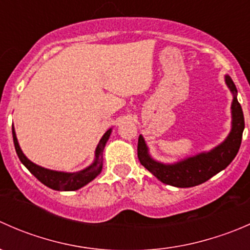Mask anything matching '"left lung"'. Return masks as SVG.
I'll list each match as a JSON object with an SVG mask.
<instances>
[{"label": "left lung", "instance_id": "8db88e82", "mask_svg": "<svg viewBox=\"0 0 250 250\" xmlns=\"http://www.w3.org/2000/svg\"><path fill=\"white\" fill-rule=\"evenodd\" d=\"M225 83L232 93L231 103V130L226 139L209 151L190 156L175 163H163L151 157L143 135L138 140V158L152 175L163 184L175 188H192L225 169L236 157L244 130V117L241 104L237 100V88L229 75Z\"/></svg>", "mask_w": 250, "mask_h": 250}]
</instances>
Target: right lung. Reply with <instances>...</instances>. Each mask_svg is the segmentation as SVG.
Returning <instances> with one entry per match:
<instances>
[{"mask_svg":"<svg viewBox=\"0 0 250 250\" xmlns=\"http://www.w3.org/2000/svg\"><path fill=\"white\" fill-rule=\"evenodd\" d=\"M112 128H110L106 133L102 137L99 144H98L97 148H95V157L92 165L88 166L87 168L78 172L67 173V172H59V170H52L47 169V168L41 167V166L36 165V163L31 162L24 152L20 148L19 143H18L16 129L12 127V133H13V141L14 146H16L17 155L19 157L20 162L30 170L32 175L36 176L43 185L48 186L49 188L57 191H76L78 188H83L84 185L89 184L90 181L94 180L103 169V151H104L105 145H106L107 140H109Z\"/></svg>","mask_w":250,"mask_h":250,"instance_id":"obj_1","label":"right lung"}]
</instances>
